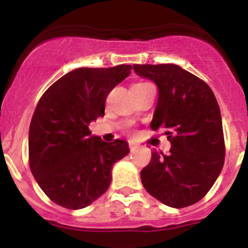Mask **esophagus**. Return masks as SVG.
<instances>
[{"mask_svg": "<svg viewBox=\"0 0 248 248\" xmlns=\"http://www.w3.org/2000/svg\"><path fill=\"white\" fill-rule=\"evenodd\" d=\"M138 147H139L138 144H136V142L133 141H129V150H131V151H136Z\"/></svg>", "mask_w": 248, "mask_h": 248, "instance_id": "esophagus-1", "label": "esophagus"}]
</instances>
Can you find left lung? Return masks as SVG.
I'll return each mask as SVG.
<instances>
[{
    "label": "left lung",
    "mask_w": 248,
    "mask_h": 248,
    "mask_svg": "<svg viewBox=\"0 0 248 248\" xmlns=\"http://www.w3.org/2000/svg\"><path fill=\"white\" fill-rule=\"evenodd\" d=\"M137 76L157 85L158 98L150 124L164 129L170 154L152 152L140 171L142 186L170 207L199 202L214 186L224 163L221 111L202 80L176 64H133Z\"/></svg>",
    "instance_id": "obj_1"
}]
</instances>
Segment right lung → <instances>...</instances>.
Masks as SVG:
<instances>
[{
	"instance_id": "1",
	"label": "right lung",
	"mask_w": 248,
	"mask_h": 248,
	"mask_svg": "<svg viewBox=\"0 0 248 248\" xmlns=\"http://www.w3.org/2000/svg\"><path fill=\"white\" fill-rule=\"evenodd\" d=\"M131 69V64L74 69L39 99L30 124V168L60 206L79 210L97 201L109 188L112 166L129 154L126 140L103 141L91 136L89 124L104 116L107 96Z\"/></svg>"
}]
</instances>
